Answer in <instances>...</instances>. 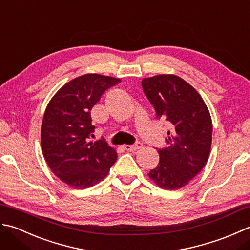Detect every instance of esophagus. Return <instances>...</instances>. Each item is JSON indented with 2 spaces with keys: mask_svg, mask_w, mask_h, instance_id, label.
Wrapping results in <instances>:
<instances>
[{
  "mask_svg": "<svg viewBox=\"0 0 250 250\" xmlns=\"http://www.w3.org/2000/svg\"><path fill=\"white\" fill-rule=\"evenodd\" d=\"M126 151H129V152H135L137 150H139L142 147V144H140V142H137V144L135 145H127L124 146Z\"/></svg>",
  "mask_w": 250,
  "mask_h": 250,
  "instance_id": "34e87169",
  "label": "esophagus"
}]
</instances>
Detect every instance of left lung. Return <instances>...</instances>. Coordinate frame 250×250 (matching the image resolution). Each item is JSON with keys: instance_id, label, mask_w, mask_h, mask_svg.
Instances as JSON below:
<instances>
[{"instance_id": "1", "label": "left lung", "mask_w": 250, "mask_h": 250, "mask_svg": "<svg viewBox=\"0 0 250 250\" xmlns=\"http://www.w3.org/2000/svg\"><path fill=\"white\" fill-rule=\"evenodd\" d=\"M141 85L157 118L171 127L169 146L157 150L160 163L147 176L162 189H180L203 169L210 154L209 110L197 90L175 74L145 78Z\"/></svg>"}]
</instances>
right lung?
I'll use <instances>...</instances> for the list:
<instances>
[{
    "label": "right lung",
    "instance_id": "obj_1",
    "mask_svg": "<svg viewBox=\"0 0 250 250\" xmlns=\"http://www.w3.org/2000/svg\"><path fill=\"white\" fill-rule=\"evenodd\" d=\"M121 79L89 73L64 84L45 109L41 127L44 159L55 176L74 189H86L108 176L118 159L104 141H88L95 126L90 110Z\"/></svg>",
    "mask_w": 250,
    "mask_h": 250
}]
</instances>
